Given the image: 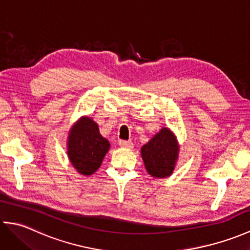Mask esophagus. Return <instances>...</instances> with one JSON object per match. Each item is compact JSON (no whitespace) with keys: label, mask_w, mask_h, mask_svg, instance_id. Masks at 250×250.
I'll use <instances>...</instances> for the list:
<instances>
[{"label":"esophagus","mask_w":250,"mask_h":250,"mask_svg":"<svg viewBox=\"0 0 250 250\" xmlns=\"http://www.w3.org/2000/svg\"><path fill=\"white\" fill-rule=\"evenodd\" d=\"M119 145L124 148H132L133 147V143H132L131 141L121 140V141H119Z\"/></svg>","instance_id":"esophagus-1"}]
</instances>
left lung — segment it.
Listing matches in <instances>:
<instances>
[{
	"instance_id": "obj_1",
	"label": "left lung",
	"mask_w": 250,
	"mask_h": 250,
	"mask_svg": "<svg viewBox=\"0 0 250 250\" xmlns=\"http://www.w3.org/2000/svg\"><path fill=\"white\" fill-rule=\"evenodd\" d=\"M178 146L171 131L163 128L142 148L147 172L153 177L171 175L177 160Z\"/></svg>"
}]
</instances>
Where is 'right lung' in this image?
<instances>
[{
	"instance_id": "obj_1",
	"label": "right lung",
	"mask_w": 250,
	"mask_h": 250,
	"mask_svg": "<svg viewBox=\"0 0 250 250\" xmlns=\"http://www.w3.org/2000/svg\"><path fill=\"white\" fill-rule=\"evenodd\" d=\"M109 149V142L100 134L98 125L90 118H82L68 136L67 155L77 171L91 175L100 167Z\"/></svg>"
}]
</instances>
